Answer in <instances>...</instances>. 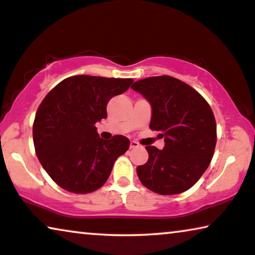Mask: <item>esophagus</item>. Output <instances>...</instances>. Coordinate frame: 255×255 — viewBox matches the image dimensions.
Wrapping results in <instances>:
<instances>
[{
	"label": "esophagus",
	"mask_w": 255,
	"mask_h": 255,
	"mask_svg": "<svg viewBox=\"0 0 255 255\" xmlns=\"http://www.w3.org/2000/svg\"><path fill=\"white\" fill-rule=\"evenodd\" d=\"M138 147H140V144H138L136 141H131L130 142V149H135V148H138Z\"/></svg>",
	"instance_id": "esophagus-1"
}]
</instances>
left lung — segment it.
Here are the masks:
<instances>
[{"label":"left lung","instance_id":"left-lung-1","mask_svg":"<svg viewBox=\"0 0 255 255\" xmlns=\"http://www.w3.org/2000/svg\"><path fill=\"white\" fill-rule=\"evenodd\" d=\"M131 88L151 106V130L159 131L164 148L147 145L149 158L138 165L142 184L159 195H176L195 185L211 162L217 126L211 107L188 84L169 76L135 81Z\"/></svg>","mask_w":255,"mask_h":255}]
</instances>
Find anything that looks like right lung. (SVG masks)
<instances>
[{
    "label": "right lung",
    "mask_w": 255,
    "mask_h": 255,
    "mask_svg": "<svg viewBox=\"0 0 255 255\" xmlns=\"http://www.w3.org/2000/svg\"><path fill=\"white\" fill-rule=\"evenodd\" d=\"M133 79L73 76L54 86L37 110L32 135L36 155L47 175L73 193L96 191L130 141L99 137L96 124L107 118V104Z\"/></svg>",
    "instance_id": "obj_1"
}]
</instances>
